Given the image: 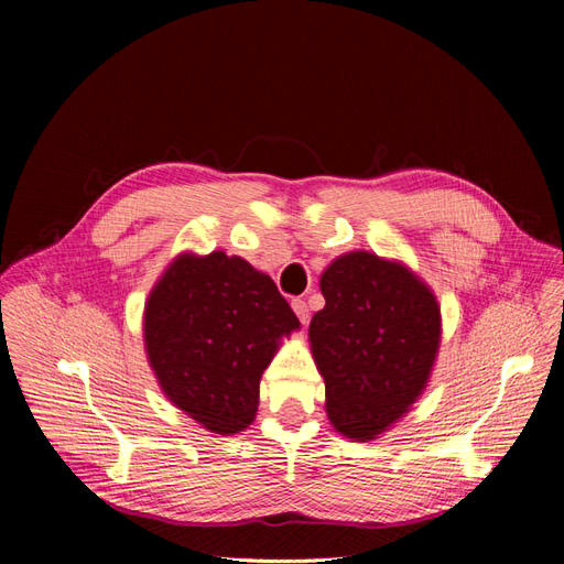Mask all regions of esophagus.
I'll return each mask as SVG.
<instances>
[{"label": "esophagus", "mask_w": 564, "mask_h": 564, "mask_svg": "<svg viewBox=\"0 0 564 564\" xmlns=\"http://www.w3.org/2000/svg\"><path fill=\"white\" fill-rule=\"evenodd\" d=\"M292 308H294V313H296V317L303 322V324H308V319H311V311H308V303H305L303 299H294L292 301Z\"/></svg>", "instance_id": "esophagus-1"}]
</instances>
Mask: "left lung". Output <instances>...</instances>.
<instances>
[{"instance_id": "8db88e82", "label": "left lung", "mask_w": 564, "mask_h": 564, "mask_svg": "<svg viewBox=\"0 0 564 564\" xmlns=\"http://www.w3.org/2000/svg\"><path fill=\"white\" fill-rule=\"evenodd\" d=\"M324 308L311 319V350L327 416L350 440H373L409 412L440 348V305L398 261L350 251L322 272Z\"/></svg>"}]
</instances>
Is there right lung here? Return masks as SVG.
Instances as JSON below:
<instances>
[{
    "instance_id": "right-lung-1",
    "label": "right lung",
    "mask_w": 564,
    "mask_h": 564,
    "mask_svg": "<svg viewBox=\"0 0 564 564\" xmlns=\"http://www.w3.org/2000/svg\"><path fill=\"white\" fill-rule=\"evenodd\" d=\"M299 327L275 282L224 251L176 256L143 315L148 362L166 400L218 435L249 429L263 371Z\"/></svg>"
}]
</instances>
